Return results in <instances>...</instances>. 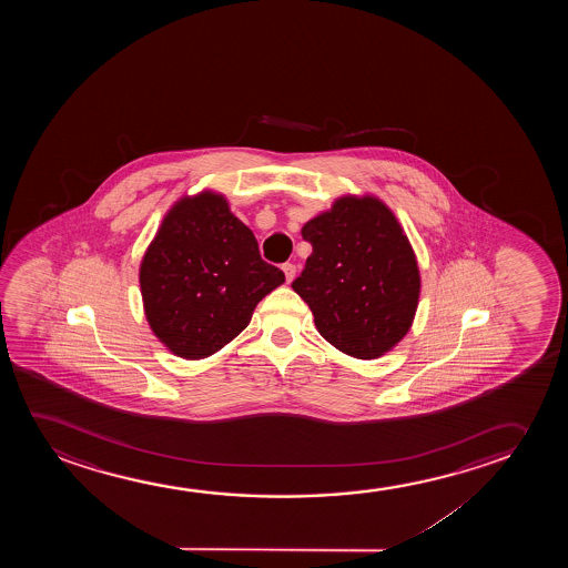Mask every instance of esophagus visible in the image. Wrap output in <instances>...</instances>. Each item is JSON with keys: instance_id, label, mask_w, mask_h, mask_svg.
<instances>
[{"instance_id": "34e87169", "label": "esophagus", "mask_w": 568, "mask_h": 568, "mask_svg": "<svg viewBox=\"0 0 568 568\" xmlns=\"http://www.w3.org/2000/svg\"><path fill=\"white\" fill-rule=\"evenodd\" d=\"M283 272H285V280H287V283H291V281L295 280V264H283Z\"/></svg>"}]
</instances>
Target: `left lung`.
Wrapping results in <instances>:
<instances>
[{
	"label": "left lung",
	"instance_id": "obj_1",
	"mask_svg": "<svg viewBox=\"0 0 568 568\" xmlns=\"http://www.w3.org/2000/svg\"><path fill=\"white\" fill-rule=\"evenodd\" d=\"M312 244L296 295L320 335L351 357L376 358L412 327L419 270L394 213L376 197H342L303 226Z\"/></svg>",
	"mask_w": 568,
	"mask_h": 568
}]
</instances>
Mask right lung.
Instances as JSON below:
<instances>
[{
    "mask_svg": "<svg viewBox=\"0 0 568 568\" xmlns=\"http://www.w3.org/2000/svg\"><path fill=\"white\" fill-rule=\"evenodd\" d=\"M283 281L285 273L262 260L254 234L225 197L211 192L169 211L140 270L149 326L184 358L210 357L233 342Z\"/></svg>",
    "mask_w": 568,
    "mask_h": 568,
    "instance_id": "obj_1",
    "label": "right lung"
}]
</instances>
